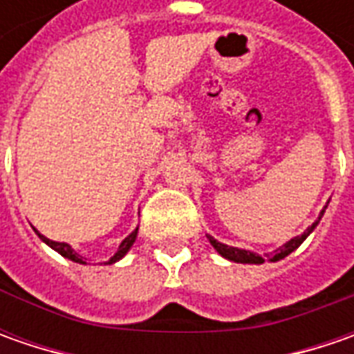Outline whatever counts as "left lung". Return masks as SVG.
Here are the masks:
<instances>
[{
  "label": "left lung",
  "mask_w": 354,
  "mask_h": 354,
  "mask_svg": "<svg viewBox=\"0 0 354 354\" xmlns=\"http://www.w3.org/2000/svg\"><path fill=\"white\" fill-rule=\"evenodd\" d=\"M327 209V207H325ZM325 209L321 211L319 218L313 223V225L307 228L304 234H299V236H293L292 240H288L283 246H279L278 250H274L272 254H264V256H260V254H256V252H250V250H244V248H234V246H228V244H223V242H218V240H214V238L211 236V234H207V238H209V242L212 244V248L218 252L223 258H226V260H230V262H238V264H264L266 260L268 262H278V260H283L286 256H290L304 240H306L311 232H313V228L319 225L321 216H323V212H325Z\"/></svg>",
  "instance_id": "left-lung-1"
}]
</instances>
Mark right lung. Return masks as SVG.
Listing matches in <instances>:
<instances>
[{
    "instance_id": "1",
    "label": "right lung",
    "mask_w": 354,
    "mask_h": 354,
    "mask_svg": "<svg viewBox=\"0 0 354 354\" xmlns=\"http://www.w3.org/2000/svg\"><path fill=\"white\" fill-rule=\"evenodd\" d=\"M35 232L39 234V238H41V240H43L47 246H50V248H53L55 252H59L61 256L68 258V260H73V262H76V264H86V262L82 260V256H78V254L73 250V246H71V244H66V242H55V240H50V238L43 236V234H41L37 228H35ZM136 238H138V228H136L131 234H128V236L122 240V244L118 246V252L114 254V256H112V258H110V260H108V262H106V264H116L118 260H122V258H124V256H126V254L129 252V248L133 246Z\"/></svg>"
}]
</instances>
